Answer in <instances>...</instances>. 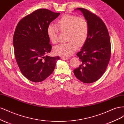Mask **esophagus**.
<instances>
[{
  "label": "esophagus",
  "mask_w": 124,
  "mask_h": 124,
  "mask_svg": "<svg viewBox=\"0 0 124 124\" xmlns=\"http://www.w3.org/2000/svg\"><path fill=\"white\" fill-rule=\"evenodd\" d=\"M61 58L62 60H66V59L69 58L68 57H66V56H61Z\"/></svg>",
  "instance_id": "obj_1"
}]
</instances>
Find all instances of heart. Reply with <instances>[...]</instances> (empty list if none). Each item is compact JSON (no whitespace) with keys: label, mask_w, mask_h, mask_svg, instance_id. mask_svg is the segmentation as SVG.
Segmentation results:
<instances>
[{"label":"heart","mask_w":124,"mask_h":124,"mask_svg":"<svg viewBox=\"0 0 124 124\" xmlns=\"http://www.w3.org/2000/svg\"><path fill=\"white\" fill-rule=\"evenodd\" d=\"M56 27L50 25L47 28V34L51 42L55 44L58 42L59 31L67 32V43L56 46L55 53L63 56H69L81 46L87 40L89 26L87 20L73 15H65L56 22Z\"/></svg>","instance_id":"obj_1"}]
</instances>
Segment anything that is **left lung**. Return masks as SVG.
<instances>
[{
  "mask_svg": "<svg viewBox=\"0 0 124 124\" xmlns=\"http://www.w3.org/2000/svg\"><path fill=\"white\" fill-rule=\"evenodd\" d=\"M81 11L89 26L87 41L77 55L81 65L74 69L78 79L85 83H92L102 77L109 63L111 46L109 33L101 18L88 10L78 8Z\"/></svg>",
  "mask_w": 124,
  "mask_h": 124,
  "instance_id": "left-lung-1",
  "label": "left lung"
}]
</instances>
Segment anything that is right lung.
I'll use <instances>...</instances> for the list:
<instances>
[{"mask_svg": "<svg viewBox=\"0 0 124 124\" xmlns=\"http://www.w3.org/2000/svg\"><path fill=\"white\" fill-rule=\"evenodd\" d=\"M59 13L40 9L18 22L13 36L14 56L23 76L33 82L44 80L53 72L59 56L50 57L52 46L47 34L51 22Z\"/></svg>", "mask_w": 124, "mask_h": 124, "instance_id": "add662e5", "label": "right lung"}]
</instances>
